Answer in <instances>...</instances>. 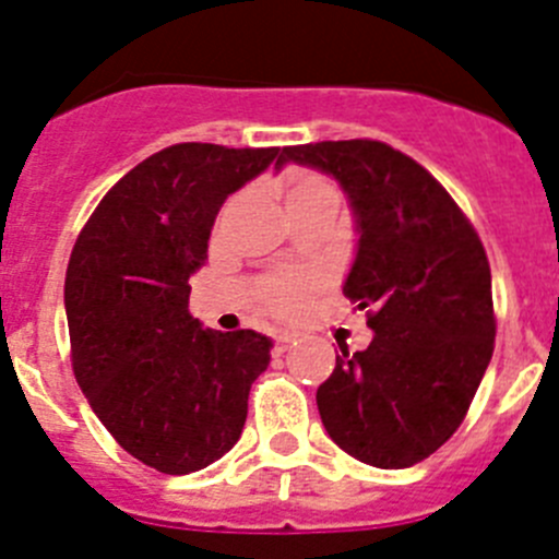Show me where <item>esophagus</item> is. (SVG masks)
<instances>
[{"instance_id":"esophagus-1","label":"esophagus","mask_w":559,"mask_h":559,"mask_svg":"<svg viewBox=\"0 0 559 559\" xmlns=\"http://www.w3.org/2000/svg\"><path fill=\"white\" fill-rule=\"evenodd\" d=\"M295 333H278V336L273 338V353L275 356H281V353H286L295 344Z\"/></svg>"}]
</instances>
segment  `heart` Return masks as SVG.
Masks as SVG:
<instances>
[{"mask_svg":"<svg viewBox=\"0 0 559 559\" xmlns=\"http://www.w3.org/2000/svg\"><path fill=\"white\" fill-rule=\"evenodd\" d=\"M322 195L338 198L336 187H333L331 181L322 179V176L295 170V174H289L284 179L286 206H292V203H300V201H309V198H322ZM300 300H304V286L297 284V281H281V284H275L273 292H270V306H273L275 311H281V314H289V311H295L297 306H300Z\"/></svg>","mask_w":559,"mask_h":559,"instance_id":"obj_1","label":"heart"}]
</instances>
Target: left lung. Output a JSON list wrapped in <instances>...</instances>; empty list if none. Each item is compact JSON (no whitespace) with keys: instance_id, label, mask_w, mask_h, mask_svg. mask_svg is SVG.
Returning a JSON list of instances; mask_svg holds the SVG:
<instances>
[{"instance_id":"obj_1","label":"left lung","mask_w":559,"mask_h":559,"mask_svg":"<svg viewBox=\"0 0 559 559\" xmlns=\"http://www.w3.org/2000/svg\"><path fill=\"white\" fill-rule=\"evenodd\" d=\"M336 179L356 228L344 295L367 350L342 347L317 389L328 436L356 461L408 468L461 427L493 356L491 267L472 223L419 162L378 140L292 145L275 168Z\"/></svg>"}]
</instances>
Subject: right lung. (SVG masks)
<instances>
[{
	"label": "right lung",
	"mask_w": 559,
	"mask_h": 559,
	"mask_svg": "<svg viewBox=\"0 0 559 559\" xmlns=\"http://www.w3.org/2000/svg\"><path fill=\"white\" fill-rule=\"evenodd\" d=\"M281 148L179 143L129 170L82 228L66 317L82 394L129 455L190 474L242 436L250 385L273 338L221 333L190 314V278L226 198Z\"/></svg>",
	"instance_id": "obj_1"
}]
</instances>
